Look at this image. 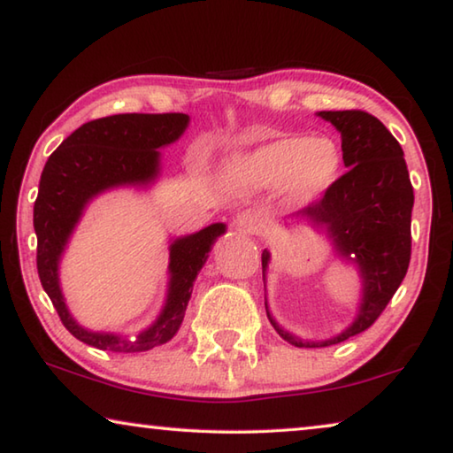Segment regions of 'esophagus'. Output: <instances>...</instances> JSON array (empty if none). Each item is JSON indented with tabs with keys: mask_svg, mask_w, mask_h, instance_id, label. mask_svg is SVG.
<instances>
[{
	"mask_svg": "<svg viewBox=\"0 0 453 453\" xmlns=\"http://www.w3.org/2000/svg\"><path fill=\"white\" fill-rule=\"evenodd\" d=\"M262 218L257 216L254 211H243L240 216L235 218V229L237 232L243 234H257L262 229Z\"/></svg>",
	"mask_w": 453,
	"mask_h": 453,
	"instance_id": "34e87169",
	"label": "esophagus"
}]
</instances>
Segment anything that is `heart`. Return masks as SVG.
Here are the masks:
<instances>
[{"mask_svg": "<svg viewBox=\"0 0 453 453\" xmlns=\"http://www.w3.org/2000/svg\"><path fill=\"white\" fill-rule=\"evenodd\" d=\"M342 170V153L327 137H278L243 153L232 172L254 188H275L286 181L294 202H311L332 186Z\"/></svg>", "mask_w": 453, "mask_h": 453, "instance_id": "b5f03b06", "label": "heart"}]
</instances>
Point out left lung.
Listing matches in <instances>:
<instances>
[{
  "instance_id": "8db88e82",
  "label": "left lung",
  "mask_w": 453,
  "mask_h": 453,
  "mask_svg": "<svg viewBox=\"0 0 453 453\" xmlns=\"http://www.w3.org/2000/svg\"><path fill=\"white\" fill-rule=\"evenodd\" d=\"M342 134L348 172L326 189L324 197L294 213V219L324 227L337 256L354 262L362 273V303L356 319L340 335L326 342H302L272 326L296 348H326L365 332L381 316L408 273L411 257L413 188L403 150L378 118L362 110L319 111ZM270 251L262 254L264 275Z\"/></svg>"
}]
</instances>
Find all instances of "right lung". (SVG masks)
<instances>
[{
  "instance_id": "obj_1",
  "label": "right lung",
  "mask_w": 453,
  "mask_h": 453,
  "mask_svg": "<svg viewBox=\"0 0 453 453\" xmlns=\"http://www.w3.org/2000/svg\"><path fill=\"white\" fill-rule=\"evenodd\" d=\"M186 113H118L88 121L51 153L34 205L37 273L61 324L80 342L105 351L135 354L162 346L178 334L191 288L213 242L226 232L211 224L170 245V288L159 318L140 335L89 332L72 318L59 288V257L91 197L118 186H145L159 173V148L180 140Z\"/></svg>"
}]
</instances>
